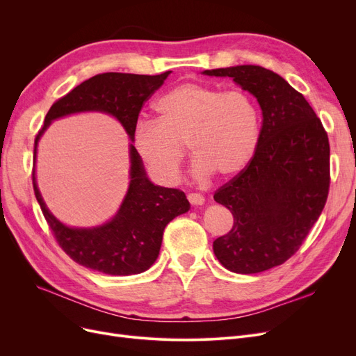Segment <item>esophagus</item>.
Instances as JSON below:
<instances>
[{"instance_id":"34e87169","label":"esophagus","mask_w":356,"mask_h":356,"mask_svg":"<svg viewBox=\"0 0 356 356\" xmlns=\"http://www.w3.org/2000/svg\"><path fill=\"white\" fill-rule=\"evenodd\" d=\"M188 200L195 204V207H199V204L204 203V197L200 193H189L188 195Z\"/></svg>"}]
</instances>
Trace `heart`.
I'll use <instances>...</instances> for the list:
<instances>
[{"label":"heart","instance_id":"heart-1","mask_svg":"<svg viewBox=\"0 0 356 356\" xmlns=\"http://www.w3.org/2000/svg\"><path fill=\"white\" fill-rule=\"evenodd\" d=\"M157 120L137 122L133 143L156 179L173 183L188 145L193 175L231 179L252 160L259 141V111L244 90L183 82L156 101Z\"/></svg>","mask_w":356,"mask_h":356}]
</instances>
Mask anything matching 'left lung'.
<instances>
[{"instance_id": "obj_1", "label": "left lung", "mask_w": 356, "mask_h": 356, "mask_svg": "<svg viewBox=\"0 0 356 356\" xmlns=\"http://www.w3.org/2000/svg\"><path fill=\"white\" fill-rule=\"evenodd\" d=\"M203 74L232 78L263 111L252 160L213 196L234 216L231 231L213 241V252L232 273L266 271L294 255L325 208L329 138L302 93L273 70L241 65Z\"/></svg>"}]
</instances>
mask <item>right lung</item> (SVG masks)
<instances>
[{"mask_svg": "<svg viewBox=\"0 0 356 356\" xmlns=\"http://www.w3.org/2000/svg\"><path fill=\"white\" fill-rule=\"evenodd\" d=\"M167 70L160 74H134L108 72L97 74L56 101L44 118V125L34 140V167L37 144L51 121L78 112H105L117 118L133 141L137 120L144 102L164 83ZM129 186L115 216L95 228H72L47 209L35 181L37 202L62 250L86 268L109 275L140 274L154 264L159 257L167 223L191 209L184 192L156 186L147 177L144 164L129 144Z\"/></svg>", "mask_w": 356, "mask_h": 356, "instance_id": "obj_1", "label": "right lung"}]
</instances>
